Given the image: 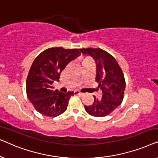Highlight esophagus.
<instances>
[{"mask_svg": "<svg viewBox=\"0 0 158 158\" xmlns=\"http://www.w3.org/2000/svg\"><path fill=\"white\" fill-rule=\"evenodd\" d=\"M74 95H76V96H82L83 94H82V93H80V92H78V91H74Z\"/></svg>", "mask_w": 158, "mask_h": 158, "instance_id": "34e87169", "label": "esophagus"}]
</instances>
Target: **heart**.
Listing matches in <instances>:
<instances>
[{
    "label": "heart",
    "instance_id": "b5f03b06",
    "mask_svg": "<svg viewBox=\"0 0 158 158\" xmlns=\"http://www.w3.org/2000/svg\"><path fill=\"white\" fill-rule=\"evenodd\" d=\"M90 60H92L91 59H90V58H89V57H85L83 60V62H82V63H83V62H88V61H90Z\"/></svg>",
    "mask_w": 158,
    "mask_h": 158
}]
</instances>
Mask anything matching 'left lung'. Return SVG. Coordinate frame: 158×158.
I'll use <instances>...</instances> for the list:
<instances>
[{"mask_svg": "<svg viewBox=\"0 0 158 158\" xmlns=\"http://www.w3.org/2000/svg\"><path fill=\"white\" fill-rule=\"evenodd\" d=\"M85 55L94 58L96 64V81L102 90L101 99L94 97V102L85 106L88 114L93 116L102 117L115 110L124 98L125 82L124 73L119 64L111 55L100 48L80 49Z\"/></svg>", "mask_w": 158, "mask_h": 158, "instance_id": "1", "label": "left lung"}]
</instances>
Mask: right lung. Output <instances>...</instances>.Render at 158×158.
Listing matches in <instances>:
<instances>
[{
  "label": "right lung",
  "instance_id": "1",
  "mask_svg": "<svg viewBox=\"0 0 158 158\" xmlns=\"http://www.w3.org/2000/svg\"><path fill=\"white\" fill-rule=\"evenodd\" d=\"M80 53L78 49L51 47L34 60L26 83L27 94L35 109L42 115L55 117L66 111L68 101L74 94L54 90L52 84L59 81L62 71Z\"/></svg>",
  "mask_w": 158,
  "mask_h": 158
}]
</instances>
